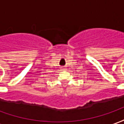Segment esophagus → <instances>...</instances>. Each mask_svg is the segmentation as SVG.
I'll list each match as a JSON object with an SVG mask.
<instances>
[{"mask_svg":"<svg viewBox=\"0 0 124 124\" xmlns=\"http://www.w3.org/2000/svg\"><path fill=\"white\" fill-rule=\"evenodd\" d=\"M61 69H62V70H66V68H64V67H62V68H61Z\"/></svg>","mask_w":124,"mask_h":124,"instance_id":"esophagus-1","label":"esophagus"}]
</instances>
